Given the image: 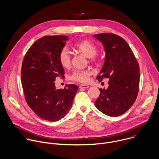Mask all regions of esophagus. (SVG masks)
Listing matches in <instances>:
<instances>
[{
	"label": "esophagus",
	"mask_w": 159,
	"mask_h": 159,
	"mask_svg": "<svg viewBox=\"0 0 159 159\" xmlns=\"http://www.w3.org/2000/svg\"><path fill=\"white\" fill-rule=\"evenodd\" d=\"M89 86L87 85H85V84H82L79 86V88H82V89H87V88H89Z\"/></svg>",
	"instance_id": "esophagus-1"
}]
</instances>
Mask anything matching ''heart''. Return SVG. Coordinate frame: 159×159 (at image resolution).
I'll use <instances>...</instances> for the list:
<instances>
[{
	"instance_id": "heart-1",
	"label": "heart",
	"mask_w": 159,
	"mask_h": 159,
	"mask_svg": "<svg viewBox=\"0 0 159 159\" xmlns=\"http://www.w3.org/2000/svg\"><path fill=\"white\" fill-rule=\"evenodd\" d=\"M75 49L82 53L85 56L89 59L90 62H95L98 61L96 54L98 50L97 46L93 42L89 40H83L75 45ZM59 61L61 65L64 68H68L71 63V56L69 51L66 47L62 48L59 54ZM92 72L89 69L75 70L70 76L72 80L87 83L89 80V77Z\"/></svg>"
}]
</instances>
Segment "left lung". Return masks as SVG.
Masks as SVG:
<instances>
[{
  "label": "left lung",
  "mask_w": 159,
  "mask_h": 159,
  "mask_svg": "<svg viewBox=\"0 0 159 159\" xmlns=\"http://www.w3.org/2000/svg\"><path fill=\"white\" fill-rule=\"evenodd\" d=\"M105 51L104 64L97 77L98 81L109 79L107 89H100L95 107L103 114L117 117L127 112L135 102L139 89L140 69L128 43L112 33L93 35Z\"/></svg>",
  "instance_id": "obj_1"
}]
</instances>
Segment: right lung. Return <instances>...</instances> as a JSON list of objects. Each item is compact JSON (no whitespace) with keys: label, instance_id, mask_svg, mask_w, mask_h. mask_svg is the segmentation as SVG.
Returning a JSON list of instances; mask_svg holds the SVG:
<instances>
[{"label":"right lung","instance_id":"obj_1","mask_svg":"<svg viewBox=\"0 0 159 159\" xmlns=\"http://www.w3.org/2000/svg\"><path fill=\"white\" fill-rule=\"evenodd\" d=\"M66 35L44 36L36 40L24 56L21 69V82L25 100L39 117L56 122L70 110L78 87L66 85L57 89V77H64L59 54L66 45Z\"/></svg>","mask_w":159,"mask_h":159}]
</instances>
